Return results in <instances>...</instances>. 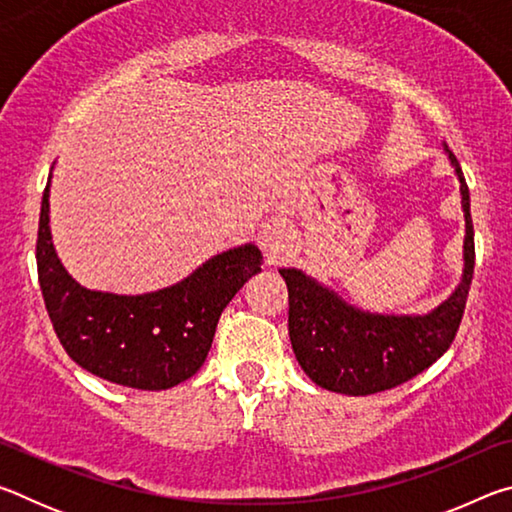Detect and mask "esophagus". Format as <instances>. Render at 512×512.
Here are the masks:
<instances>
[{
	"mask_svg": "<svg viewBox=\"0 0 512 512\" xmlns=\"http://www.w3.org/2000/svg\"><path fill=\"white\" fill-rule=\"evenodd\" d=\"M257 244L264 250L266 257H280L284 248L289 244V225L282 219H271L262 225V230L257 232Z\"/></svg>",
	"mask_w": 512,
	"mask_h": 512,
	"instance_id": "obj_1",
	"label": "esophagus"
}]
</instances>
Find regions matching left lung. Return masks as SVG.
Listing matches in <instances>:
<instances>
[{"instance_id":"1","label":"left lung","mask_w":512,"mask_h":512,"mask_svg":"<svg viewBox=\"0 0 512 512\" xmlns=\"http://www.w3.org/2000/svg\"><path fill=\"white\" fill-rule=\"evenodd\" d=\"M443 151L461 187L465 237L461 280L438 307L427 314H379L352 305L300 268H280L289 287L293 352L307 377L325 391L354 397L388 391L420 375L454 341L474 273V230L461 164L445 142Z\"/></svg>"}]
</instances>
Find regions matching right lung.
Masks as SVG:
<instances>
[{
	"instance_id": "right-lung-1",
	"label": "right lung",
	"mask_w": 512,
	"mask_h": 512,
	"mask_svg": "<svg viewBox=\"0 0 512 512\" xmlns=\"http://www.w3.org/2000/svg\"><path fill=\"white\" fill-rule=\"evenodd\" d=\"M49 183L38 225V280L47 314L65 352L112 384L167 391L203 366L221 311L262 271L255 244L228 248L183 280L149 293L88 289L58 259L49 228Z\"/></svg>"
}]
</instances>
